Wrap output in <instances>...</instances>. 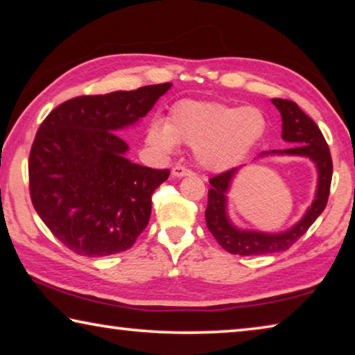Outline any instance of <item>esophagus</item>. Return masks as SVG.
<instances>
[{"label": "esophagus", "mask_w": 355, "mask_h": 355, "mask_svg": "<svg viewBox=\"0 0 355 355\" xmlns=\"http://www.w3.org/2000/svg\"><path fill=\"white\" fill-rule=\"evenodd\" d=\"M172 175L173 177H188V175H194V172H192L189 167L182 166V164H177L175 167H172Z\"/></svg>", "instance_id": "1"}]
</instances>
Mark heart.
I'll return each mask as SVG.
<instances>
[{
  "instance_id": "b5f03b06",
  "label": "heart",
  "mask_w": 355,
  "mask_h": 355,
  "mask_svg": "<svg viewBox=\"0 0 355 355\" xmlns=\"http://www.w3.org/2000/svg\"><path fill=\"white\" fill-rule=\"evenodd\" d=\"M266 120L257 107H239L216 101H180L167 122L150 123V146L172 152L177 142L194 147L207 169L222 171L235 166L260 141Z\"/></svg>"
}]
</instances>
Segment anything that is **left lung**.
Segmentation results:
<instances>
[{"instance_id":"left-lung-1","label":"left lung","mask_w":355,"mask_h":355,"mask_svg":"<svg viewBox=\"0 0 355 355\" xmlns=\"http://www.w3.org/2000/svg\"><path fill=\"white\" fill-rule=\"evenodd\" d=\"M274 106L282 116V137L291 147L285 150H272L271 153L307 156L318 167V189L316 197L309 211L296 225L284 233H260L238 230L230 224L225 213V194L230 188L232 178L236 169L225 171L209 178L211 188L208 191V205L205 209V220L220 248L233 255H264L285 252L307 233L311 224L318 219L327 205L332 183V156L326 139L318 125L291 100L272 98Z\"/></svg>"}]
</instances>
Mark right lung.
<instances>
[{
	"mask_svg": "<svg viewBox=\"0 0 355 355\" xmlns=\"http://www.w3.org/2000/svg\"><path fill=\"white\" fill-rule=\"evenodd\" d=\"M171 86L70 98L40 123L29 152V194L44 224L75 254L128 250L147 227L153 192L171 172L131 163L116 131L146 116Z\"/></svg>",
	"mask_w": 355,
	"mask_h": 355,
	"instance_id": "add662e5",
	"label": "right lung"
}]
</instances>
